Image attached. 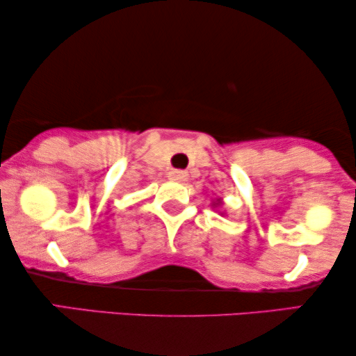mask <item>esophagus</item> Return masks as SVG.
I'll return each instance as SVG.
<instances>
[{
	"label": "esophagus",
	"instance_id": "34e87169",
	"mask_svg": "<svg viewBox=\"0 0 356 356\" xmlns=\"http://www.w3.org/2000/svg\"><path fill=\"white\" fill-rule=\"evenodd\" d=\"M168 177L174 182H186L187 181V172H186V170L172 169V170H169Z\"/></svg>",
	"mask_w": 356,
	"mask_h": 356
}]
</instances>
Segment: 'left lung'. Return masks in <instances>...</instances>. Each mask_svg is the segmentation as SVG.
I'll return each instance as SVG.
<instances>
[{
  "label": "left lung",
  "instance_id": "obj_1",
  "mask_svg": "<svg viewBox=\"0 0 356 356\" xmlns=\"http://www.w3.org/2000/svg\"><path fill=\"white\" fill-rule=\"evenodd\" d=\"M222 207H223V199H222V197H218V199L211 200V209H215L217 211H220V215H227V213H225V211H222Z\"/></svg>",
  "mask_w": 356,
  "mask_h": 356
}]
</instances>
